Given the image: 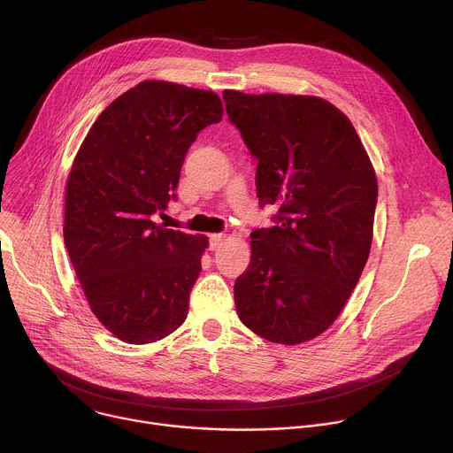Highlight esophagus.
I'll list each match as a JSON object with an SVG mask.
<instances>
[{
	"instance_id": "34e87169",
	"label": "esophagus",
	"mask_w": 453,
	"mask_h": 453,
	"mask_svg": "<svg viewBox=\"0 0 453 453\" xmlns=\"http://www.w3.org/2000/svg\"><path fill=\"white\" fill-rule=\"evenodd\" d=\"M223 241H225V235H223V234H212V235L209 237V248H211V250H218Z\"/></svg>"
}]
</instances>
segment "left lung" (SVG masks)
Here are the masks:
<instances>
[{
  "mask_svg": "<svg viewBox=\"0 0 453 453\" xmlns=\"http://www.w3.org/2000/svg\"><path fill=\"white\" fill-rule=\"evenodd\" d=\"M228 120L257 164L261 209L252 257L234 284L241 322L295 345L340 315L369 259L378 201L372 164L349 119L327 100L303 95L223 93Z\"/></svg>",
  "mask_w": 453,
  "mask_h": 453,
  "instance_id": "left-lung-1",
  "label": "left lung"
}]
</instances>
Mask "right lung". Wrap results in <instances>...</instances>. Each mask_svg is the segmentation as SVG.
I'll return each mask as SVG.
<instances>
[{
  "label": "right lung",
  "instance_id": "1",
  "mask_svg": "<svg viewBox=\"0 0 453 453\" xmlns=\"http://www.w3.org/2000/svg\"><path fill=\"white\" fill-rule=\"evenodd\" d=\"M223 119L214 91L143 81L98 115L66 183L65 244L93 315L127 343L187 319L207 237L157 225L197 133Z\"/></svg>",
  "mask_w": 453,
  "mask_h": 453
}]
</instances>
